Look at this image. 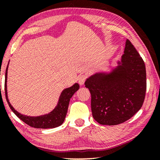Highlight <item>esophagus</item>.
<instances>
[{
    "label": "esophagus",
    "instance_id": "1",
    "mask_svg": "<svg viewBox=\"0 0 160 160\" xmlns=\"http://www.w3.org/2000/svg\"><path fill=\"white\" fill-rule=\"evenodd\" d=\"M78 83H79L80 85H84V82H85V80H86V76L84 75H81L79 76V77H78Z\"/></svg>",
    "mask_w": 160,
    "mask_h": 160
}]
</instances>
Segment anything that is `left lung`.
Segmentation results:
<instances>
[{
    "label": "left lung",
    "mask_w": 160,
    "mask_h": 160,
    "mask_svg": "<svg viewBox=\"0 0 160 160\" xmlns=\"http://www.w3.org/2000/svg\"><path fill=\"white\" fill-rule=\"evenodd\" d=\"M91 93L92 117L103 125L128 121L142 107L146 91V72L143 59L127 40L121 60L110 71L95 73L87 78Z\"/></svg>",
    "instance_id": "8db88e82"
}]
</instances>
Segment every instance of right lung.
I'll use <instances>...</instances> for the list:
<instances>
[{
	"label": "right lung",
	"mask_w": 160,
	"mask_h": 160,
	"mask_svg": "<svg viewBox=\"0 0 160 160\" xmlns=\"http://www.w3.org/2000/svg\"><path fill=\"white\" fill-rule=\"evenodd\" d=\"M8 63H9V62H8ZM8 67V64L6 70L5 77L6 98L10 108L17 115V117H18L22 121H23L25 123L28 124L29 126L35 128L50 129L60 126L63 123V122H64L65 119V117H66L70 100H71L72 96L73 95V94L79 89V85H78V83H75L73 86L63 89L60 94V98H59L58 100V102L55 106V108L52 111H50L49 113L38 116V117H30V116L22 114L21 113H19L15 110L14 107L11 105L9 100H8L7 93Z\"/></svg>",
	"instance_id": "1"
}]
</instances>
